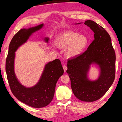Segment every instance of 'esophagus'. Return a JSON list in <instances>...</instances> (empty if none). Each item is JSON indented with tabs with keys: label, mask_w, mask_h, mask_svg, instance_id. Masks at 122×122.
<instances>
[{
	"label": "esophagus",
	"mask_w": 122,
	"mask_h": 122,
	"mask_svg": "<svg viewBox=\"0 0 122 122\" xmlns=\"http://www.w3.org/2000/svg\"><path fill=\"white\" fill-rule=\"evenodd\" d=\"M63 69H64V72H66V70H67V66H66V65H63Z\"/></svg>",
	"instance_id": "1"
}]
</instances>
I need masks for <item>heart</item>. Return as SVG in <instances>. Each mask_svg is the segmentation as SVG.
Listing matches in <instances>:
<instances>
[{
	"mask_svg": "<svg viewBox=\"0 0 122 122\" xmlns=\"http://www.w3.org/2000/svg\"><path fill=\"white\" fill-rule=\"evenodd\" d=\"M88 43L87 38L73 31L61 33L56 40V46L60 49H65L68 58L76 57L84 51Z\"/></svg>",
	"mask_w": 122,
	"mask_h": 122,
	"instance_id": "1",
	"label": "heart"
}]
</instances>
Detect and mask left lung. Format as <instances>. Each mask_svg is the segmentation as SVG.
<instances>
[{"mask_svg": "<svg viewBox=\"0 0 122 122\" xmlns=\"http://www.w3.org/2000/svg\"><path fill=\"white\" fill-rule=\"evenodd\" d=\"M84 24L93 31L95 39L85 52L68 60L66 73L76 97L82 101L93 102L101 98L114 81L116 54L111 37L102 26L92 20L85 21ZM92 62L100 68V76L96 81H89L87 77Z\"/></svg>", "mask_w": 122, "mask_h": 122, "instance_id": "1", "label": "left lung"}]
</instances>
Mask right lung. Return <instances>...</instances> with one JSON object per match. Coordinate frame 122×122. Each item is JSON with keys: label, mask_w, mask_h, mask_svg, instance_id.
Wrapping results in <instances>:
<instances>
[{"label": "right lung", "mask_w": 122, "mask_h": 122, "mask_svg": "<svg viewBox=\"0 0 122 122\" xmlns=\"http://www.w3.org/2000/svg\"><path fill=\"white\" fill-rule=\"evenodd\" d=\"M43 26V24H41L29 29H22L16 33L9 46L5 64L7 78L12 93L17 100L34 108H42L51 103L57 81L64 73L61 61L57 59L46 65L40 80L33 87L27 88L22 86L16 77L14 72L15 52L26 42L32 33L39 30ZM45 41L48 42V38H46Z\"/></svg>", "instance_id": "1"}]
</instances>
